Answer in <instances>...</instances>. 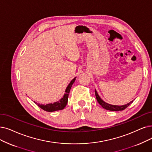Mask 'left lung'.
<instances>
[{"instance_id": "8db88e82", "label": "left lung", "mask_w": 152, "mask_h": 152, "mask_svg": "<svg viewBox=\"0 0 152 152\" xmlns=\"http://www.w3.org/2000/svg\"><path fill=\"white\" fill-rule=\"evenodd\" d=\"M95 96H96V99L97 100V102L99 103V104L103 108L106 109V110H110V111H122V110H125V109L126 107H128L132 104V103L133 102V101L130 102V103H129V104H127L126 105H122V106L112 105L107 104V103L105 102L104 101H103L100 99V97L99 96L98 94H97L96 90H95Z\"/></svg>"}]
</instances>
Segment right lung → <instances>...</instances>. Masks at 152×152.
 I'll use <instances>...</instances> for the list:
<instances>
[{"label": "right lung", "mask_w": 152, "mask_h": 152, "mask_svg": "<svg viewBox=\"0 0 152 152\" xmlns=\"http://www.w3.org/2000/svg\"><path fill=\"white\" fill-rule=\"evenodd\" d=\"M75 80V78H74V79H73L70 82L68 87L66 88L65 94L64 96H63V98H62V99H60V100H59L58 102L53 103V104H46V105L39 104H37V103L35 102H34V103L37 104L40 108H41L42 110H44L47 112H54V111L62 110V109H64L65 107L66 104H67L68 97H69L70 90L72 86V84L74 83Z\"/></svg>", "instance_id": "obj_1"}]
</instances>
